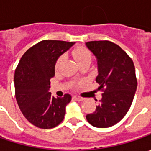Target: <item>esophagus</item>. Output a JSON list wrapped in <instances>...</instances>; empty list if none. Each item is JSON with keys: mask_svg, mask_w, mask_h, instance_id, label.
Returning a JSON list of instances; mask_svg holds the SVG:
<instances>
[{"mask_svg": "<svg viewBox=\"0 0 151 151\" xmlns=\"http://www.w3.org/2000/svg\"><path fill=\"white\" fill-rule=\"evenodd\" d=\"M73 97H74V99H75V100H76V101H82L85 100L84 97H81V96H74Z\"/></svg>", "mask_w": 151, "mask_h": 151, "instance_id": "esophagus-1", "label": "esophagus"}]
</instances>
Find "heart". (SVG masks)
<instances>
[{
  "label": "heart",
  "mask_w": 151,
  "mask_h": 151,
  "mask_svg": "<svg viewBox=\"0 0 151 151\" xmlns=\"http://www.w3.org/2000/svg\"><path fill=\"white\" fill-rule=\"evenodd\" d=\"M73 54H74V56H75L76 61L78 62L79 65L83 63V62H86V61L91 60V52L87 49L84 48V47H78V48H76V50H74ZM64 60H65L64 56H60V57L58 58V60H56V63H55V69L56 70H58L61 66V65L64 62Z\"/></svg>",
  "instance_id": "obj_1"
}]
</instances>
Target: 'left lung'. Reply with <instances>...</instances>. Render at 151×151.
<instances>
[{
	"mask_svg": "<svg viewBox=\"0 0 151 151\" xmlns=\"http://www.w3.org/2000/svg\"><path fill=\"white\" fill-rule=\"evenodd\" d=\"M86 47L96 56L101 99L95 112L86 115L88 123L96 128L118 124L128 113L137 89L135 68L130 57L113 42L91 41Z\"/></svg>",
	"mask_w": 151,
	"mask_h": 151,
	"instance_id": "obj_1",
	"label": "left lung"
}]
</instances>
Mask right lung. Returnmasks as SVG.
Masks as SVG:
<instances>
[{
	"label": "right lung",
	"mask_w": 151,
	"mask_h": 151,
	"mask_svg": "<svg viewBox=\"0 0 151 151\" xmlns=\"http://www.w3.org/2000/svg\"><path fill=\"white\" fill-rule=\"evenodd\" d=\"M75 43L43 40L27 50L14 75L15 96L23 116L40 129H52L65 118L71 96L55 97L49 91L56 60Z\"/></svg>",
	"instance_id": "right-lung-1"
}]
</instances>
